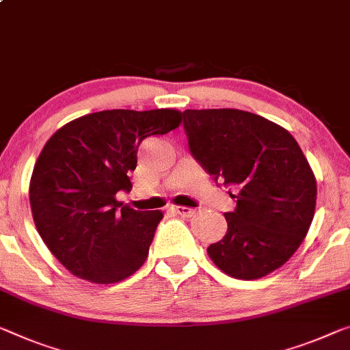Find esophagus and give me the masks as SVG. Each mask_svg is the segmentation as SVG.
Masks as SVG:
<instances>
[{"label":"esophagus","instance_id":"34e87169","mask_svg":"<svg viewBox=\"0 0 350 350\" xmlns=\"http://www.w3.org/2000/svg\"><path fill=\"white\" fill-rule=\"evenodd\" d=\"M172 209H174V211L178 214V216H181V217H192L193 214L197 213V209L187 208V206H174Z\"/></svg>","mask_w":350,"mask_h":350}]
</instances>
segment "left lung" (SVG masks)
I'll return each instance as SVG.
<instances>
[{"instance_id":"8db88e82","label":"left lung","mask_w":350,"mask_h":350,"mask_svg":"<svg viewBox=\"0 0 350 350\" xmlns=\"http://www.w3.org/2000/svg\"><path fill=\"white\" fill-rule=\"evenodd\" d=\"M192 157L238 193L228 228L208 255L220 271L256 280L283 266L302 244L316 208V178L284 128L239 109H186Z\"/></svg>"}]
</instances>
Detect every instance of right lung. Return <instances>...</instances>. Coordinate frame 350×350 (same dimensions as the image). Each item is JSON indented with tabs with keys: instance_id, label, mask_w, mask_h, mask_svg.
I'll return each instance as SVG.
<instances>
[{
	"instance_id": "right-lung-1",
	"label": "right lung",
	"mask_w": 350,
	"mask_h": 350,
	"mask_svg": "<svg viewBox=\"0 0 350 350\" xmlns=\"http://www.w3.org/2000/svg\"><path fill=\"white\" fill-rule=\"evenodd\" d=\"M181 123L176 109H111L68 122L36 161L29 183L32 219L59 262L79 278L109 284L147 260L161 211H136L116 200L131 191L145 137Z\"/></svg>"
}]
</instances>
